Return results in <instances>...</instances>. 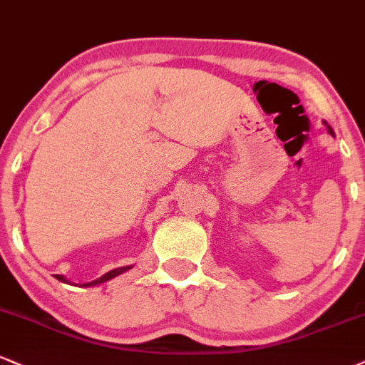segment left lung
Listing matches in <instances>:
<instances>
[{
    "label": "left lung",
    "mask_w": 365,
    "mask_h": 365,
    "mask_svg": "<svg viewBox=\"0 0 365 365\" xmlns=\"http://www.w3.org/2000/svg\"><path fill=\"white\" fill-rule=\"evenodd\" d=\"M324 125H327V127H328V133H330V134L333 135V130H331V127H330V125H328V124H327V122H324Z\"/></svg>",
    "instance_id": "obj_1"
}]
</instances>
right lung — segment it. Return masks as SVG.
I'll return each instance as SVG.
<instances>
[{"label":"right lung","mask_w":365,"mask_h":365,"mask_svg":"<svg viewBox=\"0 0 365 365\" xmlns=\"http://www.w3.org/2000/svg\"><path fill=\"white\" fill-rule=\"evenodd\" d=\"M133 269V265H127V267H118V269H113V270H110V272H107V274L105 275H102V277L100 279H96V280H93V282H88V284H81L83 287H90V285H96V284H103V282H107V280H110V279H113V277H117V275H120V274H124V272H127V270H130ZM56 279L57 280H61V282H66V284H71L69 282V280H66V277H63V275H56Z\"/></svg>","instance_id":"obj_1"}]
</instances>
